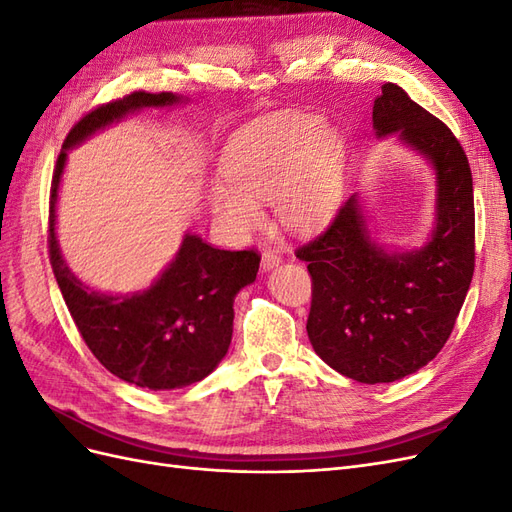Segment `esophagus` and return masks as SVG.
Listing matches in <instances>:
<instances>
[{"label":"esophagus","mask_w":512,"mask_h":512,"mask_svg":"<svg viewBox=\"0 0 512 512\" xmlns=\"http://www.w3.org/2000/svg\"><path fill=\"white\" fill-rule=\"evenodd\" d=\"M280 262H282L280 254L273 252V250H265V252H262V258H260V267H262V271L269 273L275 267H280Z\"/></svg>","instance_id":"1"}]
</instances>
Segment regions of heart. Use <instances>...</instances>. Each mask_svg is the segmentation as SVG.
Here are the masks:
<instances>
[{"label": "heart", "mask_w": 512, "mask_h": 512, "mask_svg": "<svg viewBox=\"0 0 512 512\" xmlns=\"http://www.w3.org/2000/svg\"><path fill=\"white\" fill-rule=\"evenodd\" d=\"M226 175L211 185V209L232 237L243 239L262 226V203H273L284 228L305 235L327 222L342 200L344 141L314 117L260 121L230 143Z\"/></svg>", "instance_id": "b5f03b06"}]
</instances>
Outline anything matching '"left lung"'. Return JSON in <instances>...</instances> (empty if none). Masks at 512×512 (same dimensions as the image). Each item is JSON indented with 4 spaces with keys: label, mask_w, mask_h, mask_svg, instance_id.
<instances>
[{
    "label": "left lung",
    "mask_w": 512,
    "mask_h": 512,
    "mask_svg": "<svg viewBox=\"0 0 512 512\" xmlns=\"http://www.w3.org/2000/svg\"><path fill=\"white\" fill-rule=\"evenodd\" d=\"M378 138L395 136L433 170V228L425 243H378L352 194L318 239L297 250L312 275L307 335L320 359L363 384L395 382L446 344L474 273V192L466 153L440 119L384 83L374 100Z\"/></svg>",
    "instance_id": "1"
}]
</instances>
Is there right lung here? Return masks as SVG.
I'll return each mask as SVG.
<instances>
[{"mask_svg": "<svg viewBox=\"0 0 512 512\" xmlns=\"http://www.w3.org/2000/svg\"><path fill=\"white\" fill-rule=\"evenodd\" d=\"M179 104H188V98L170 91H134L98 106L66 136L51 185V265L76 327L111 374L149 391L183 389L220 365L232 339V303L241 288L256 280L260 256L252 250H218L185 232L179 252L151 286L108 294L83 284L66 265L57 241V198L70 149L143 108Z\"/></svg>", "mask_w": 512, "mask_h": 512, "instance_id": "obj_1", "label": "right lung"}]
</instances>
